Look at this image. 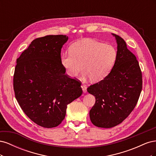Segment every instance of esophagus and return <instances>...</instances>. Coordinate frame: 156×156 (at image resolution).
<instances>
[{
    "instance_id": "obj_1",
    "label": "esophagus",
    "mask_w": 156,
    "mask_h": 156,
    "mask_svg": "<svg viewBox=\"0 0 156 156\" xmlns=\"http://www.w3.org/2000/svg\"><path fill=\"white\" fill-rule=\"evenodd\" d=\"M81 88H82V90H83V92L84 93H86L87 92V86L85 85V84H82Z\"/></svg>"
}]
</instances>
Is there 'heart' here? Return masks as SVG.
<instances>
[{
  "mask_svg": "<svg viewBox=\"0 0 156 156\" xmlns=\"http://www.w3.org/2000/svg\"><path fill=\"white\" fill-rule=\"evenodd\" d=\"M116 58L117 52L112 45L87 39L71 45L69 52L62 55L61 64L70 77H77L83 69V77L98 82L110 73Z\"/></svg>",
  "mask_w": 156,
  "mask_h": 156,
  "instance_id": "b5f03b06",
  "label": "heart"
}]
</instances>
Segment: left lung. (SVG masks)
<instances>
[{
  "mask_svg": "<svg viewBox=\"0 0 156 156\" xmlns=\"http://www.w3.org/2000/svg\"><path fill=\"white\" fill-rule=\"evenodd\" d=\"M116 62L104 79L87 88L96 98L90 119L97 127L111 128L122 123L134 109L142 90V72L136 56L116 34Z\"/></svg>",
  "mask_w": 156,
  "mask_h": 156,
  "instance_id": "left-lung-1",
  "label": "left lung"
}]
</instances>
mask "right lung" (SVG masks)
<instances>
[{
	"label": "right lung",
	"mask_w": 156,
	"mask_h": 156,
	"mask_svg": "<svg viewBox=\"0 0 156 156\" xmlns=\"http://www.w3.org/2000/svg\"><path fill=\"white\" fill-rule=\"evenodd\" d=\"M66 35H49L33 40L17 59L13 90L22 110L41 127L58 126L67 105L83 93L81 83L66 75L61 49Z\"/></svg>",
	"instance_id": "add662e5"
}]
</instances>
